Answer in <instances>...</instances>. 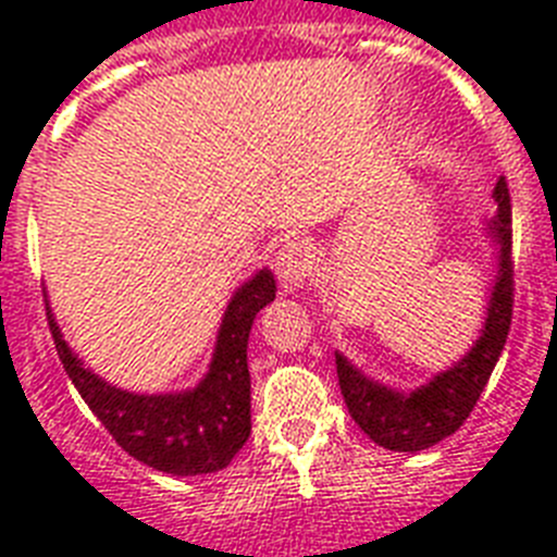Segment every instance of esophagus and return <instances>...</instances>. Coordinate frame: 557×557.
<instances>
[{
	"label": "esophagus",
	"instance_id": "34e87169",
	"mask_svg": "<svg viewBox=\"0 0 557 557\" xmlns=\"http://www.w3.org/2000/svg\"><path fill=\"white\" fill-rule=\"evenodd\" d=\"M275 273H278V282L287 293L301 289L304 282L312 273V253L304 243H287L278 256H275Z\"/></svg>",
	"mask_w": 557,
	"mask_h": 557
}]
</instances>
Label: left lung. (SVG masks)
Here are the masks:
<instances>
[{"mask_svg": "<svg viewBox=\"0 0 557 557\" xmlns=\"http://www.w3.org/2000/svg\"><path fill=\"white\" fill-rule=\"evenodd\" d=\"M496 214L488 220V236L496 245V275L485 307V323L474 346L455 366L435 373L426 385L410 393L387 387L366 376L348 357L334 351L339 391L359 430L373 444L391 451H421L441 444L471 416L482 387L505 348L513 314V259H510V191L505 178L494 186Z\"/></svg>", "mask_w": 557, "mask_h": 557, "instance_id": "1", "label": "left lung"}]
</instances>
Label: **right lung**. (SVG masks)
Instances as JSON below:
<instances>
[{
  "label": "right lung",
  "instance_id": "obj_1",
  "mask_svg": "<svg viewBox=\"0 0 557 557\" xmlns=\"http://www.w3.org/2000/svg\"><path fill=\"white\" fill-rule=\"evenodd\" d=\"M275 298V278L268 268L231 295L220 323L209 371L198 385L181 393H131L111 385L83 366L63 339L49 309V332L72 385L113 441L131 457L175 476L211 474L225 469L250 435L248 337L259 309Z\"/></svg>",
  "mask_w": 557,
  "mask_h": 557
}]
</instances>
